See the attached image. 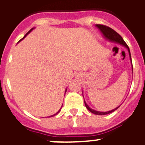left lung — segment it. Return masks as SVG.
<instances>
[{
    "mask_svg": "<svg viewBox=\"0 0 145 145\" xmlns=\"http://www.w3.org/2000/svg\"><path fill=\"white\" fill-rule=\"evenodd\" d=\"M95 26L99 29L100 30V31H101V34H102L103 37H104L106 39H107L108 41H111V42H115V43H117V44H121V45L125 47V48H127V51H128L129 56H130V62H131L132 71L133 72V63H132V59H131V55H130V48H129L128 46L126 44V43L125 42V41L123 40V39L122 38L121 36L119 34H118L116 31H114L113 29L110 28V27H107V26L102 25V24H96ZM84 104H85L86 108H87V109L90 111V112L92 113V114H96V115H106V114H111V113L115 111L116 109H118V108L120 107V106H121L120 105L119 106L116 107V108H114V109H113V110H111V111H106V112H101V111H96V110H94V109H92V108H91L88 105H87V103H86L85 101H84Z\"/></svg>",
    "mask_w": 145,
    "mask_h": 145,
    "instance_id": "left-lung-1",
    "label": "left lung"
}]
</instances>
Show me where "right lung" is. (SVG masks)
<instances>
[{
	"label": "right lung",
	"mask_w": 145,
	"mask_h": 145,
	"mask_svg": "<svg viewBox=\"0 0 145 145\" xmlns=\"http://www.w3.org/2000/svg\"><path fill=\"white\" fill-rule=\"evenodd\" d=\"M34 29V28H32V29H30V30H29V31H28V32H27V34H25V35H24V37H23V38H22V39H21V40H20V41H22V39H23L24 38V37H26V36H27V34H29V33H30V32H31V31H32V30H33V29ZM66 91H67V89H65V92H66ZM62 106H63V105H62ZM62 106H61V107H62ZM61 108H60V110H59V111H58V112H57V113H56V114H54V115L51 116H49V117H52V116H56V114H58V113H59V112H60V111H61Z\"/></svg>",
	"instance_id": "obj_1"
}]
</instances>
